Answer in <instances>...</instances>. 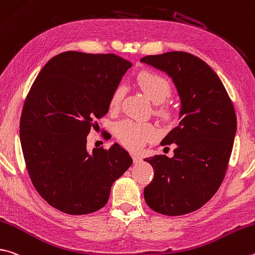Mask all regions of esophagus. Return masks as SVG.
Listing matches in <instances>:
<instances>
[{
    "label": "esophagus",
    "instance_id": "obj_1",
    "mask_svg": "<svg viewBox=\"0 0 255 255\" xmlns=\"http://www.w3.org/2000/svg\"><path fill=\"white\" fill-rule=\"evenodd\" d=\"M132 159H133V163L138 164V163H140V161H141V157L139 155H137V154H132Z\"/></svg>",
    "mask_w": 255,
    "mask_h": 255
}]
</instances>
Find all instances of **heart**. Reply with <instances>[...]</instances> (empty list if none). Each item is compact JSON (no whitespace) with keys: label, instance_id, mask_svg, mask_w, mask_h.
Listing matches in <instances>:
<instances>
[{"label":"heart","instance_id":"b5f03b06","mask_svg":"<svg viewBox=\"0 0 255 255\" xmlns=\"http://www.w3.org/2000/svg\"><path fill=\"white\" fill-rule=\"evenodd\" d=\"M137 83L147 98L154 104L164 103L172 95V85L160 73L143 70L138 73ZM125 92H126V88L123 85L115 88L109 98L110 109L116 110L119 108L124 99ZM157 114L164 118H168L170 112L167 107L160 106L157 109ZM116 133L124 146L132 150H139L146 142L156 139L159 135V131L156 126L150 123H139L130 119H125L117 124Z\"/></svg>","mask_w":255,"mask_h":255}]
</instances>
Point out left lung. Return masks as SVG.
Instances as JSON below:
<instances>
[{"instance_id":"obj_1","label":"left lung","mask_w":255,"mask_h":255,"mask_svg":"<svg viewBox=\"0 0 255 255\" xmlns=\"http://www.w3.org/2000/svg\"><path fill=\"white\" fill-rule=\"evenodd\" d=\"M140 61L167 73L180 99L178 126L160 142L176 143L174 156L143 159L155 172L143 197L160 214H187L210 201L223 182L237 132L235 110L219 76L195 55L173 51Z\"/></svg>"}]
</instances>
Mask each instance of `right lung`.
<instances>
[{"label": "right lung", "instance_id": "obj_1", "mask_svg": "<svg viewBox=\"0 0 255 255\" xmlns=\"http://www.w3.org/2000/svg\"><path fill=\"white\" fill-rule=\"evenodd\" d=\"M131 62L116 54L67 51L42 68L26 96L20 140L32 184L51 206L70 215L107 204L110 189L132 164L118 143L87 150L95 119Z\"/></svg>", "mask_w": 255, "mask_h": 255}]
</instances>
